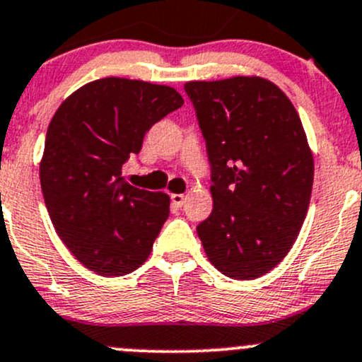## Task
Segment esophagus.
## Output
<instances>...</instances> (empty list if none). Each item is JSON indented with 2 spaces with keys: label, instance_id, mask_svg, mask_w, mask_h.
I'll list each match as a JSON object with an SVG mask.
<instances>
[{
  "label": "esophagus",
  "instance_id": "obj_1",
  "mask_svg": "<svg viewBox=\"0 0 362 362\" xmlns=\"http://www.w3.org/2000/svg\"><path fill=\"white\" fill-rule=\"evenodd\" d=\"M185 202V196L184 194H171V204L177 208H182V204Z\"/></svg>",
  "mask_w": 362,
  "mask_h": 362
}]
</instances>
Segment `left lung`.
I'll use <instances>...</instances> for the list:
<instances>
[{"label":"left lung","instance_id":"obj_1","mask_svg":"<svg viewBox=\"0 0 362 362\" xmlns=\"http://www.w3.org/2000/svg\"><path fill=\"white\" fill-rule=\"evenodd\" d=\"M184 89L211 171L214 210L198 236L218 272L257 279L286 257L308 211L313 158L303 124L289 98L259 76Z\"/></svg>","mask_w":362,"mask_h":362}]
</instances>
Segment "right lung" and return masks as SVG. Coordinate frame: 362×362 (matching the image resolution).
Returning <instances> with one entry per match:
<instances>
[{
	"label": "right lung",
	"mask_w": 362,
	"mask_h": 362,
	"mask_svg": "<svg viewBox=\"0 0 362 362\" xmlns=\"http://www.w3.org/2000/svg\"><path fill=\"white\" fill-rule=\"evenodd\" d=\"M182 105L173 87L108 76L54 113L40 164L43 199L59 238L90 272L120 276L147 261L170 198L133 187L120 170L145 133Z\"/></svg>",
	"instance_id": "add662e5"
}]
</instances>
